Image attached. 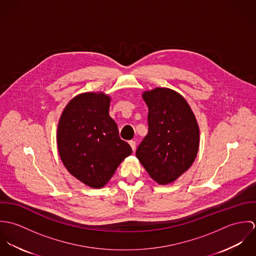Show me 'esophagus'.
Returning a JSON list of instances; mask_svg holds the SVG:
<instances>
[{
    "label": "esophagus",
    "mask_w": 256,
    "mask_h": 256,
    "mask_svg": "<svg viewBox=\"0 0 256 256\" xmlns=\"http://www.w3.org/2000/svg\"><path fill=\"white\" fill-rule=\"evenodd\" d=\"M129 144H130V146L132 148V150L135 152V150H136V142L131 140V141H129Z\"/></svg>",
    "instance_id": "1"
}]
</instances>
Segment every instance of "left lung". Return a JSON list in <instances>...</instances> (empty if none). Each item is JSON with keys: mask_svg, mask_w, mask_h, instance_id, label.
Segmentation results:
<instances>
[{"mask_svg": "<svg viewBox=\"0 0 256 256\" xmlns=\"http://www.w3.org/2000/svg\"><path fill=\"white\" fill-rule=\"evenodd\" d=\"M148 134L136 156L160 184L174 182L193 164L199 148V127L187 102L176 92L156 88L143 94Z\"/></svg>", "mask_w": 256, "mask_h": 256, "instance_id": "8db88e82", "label": "left lung"}]
</instances>
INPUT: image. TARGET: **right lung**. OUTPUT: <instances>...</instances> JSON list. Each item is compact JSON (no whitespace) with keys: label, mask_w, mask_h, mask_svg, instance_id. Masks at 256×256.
<instances>
[{"label":"right lung","mask_w":256,"mask_h":256,"mask_svg":"<svg viewBox=\"0 0 256 256\" xmlns=\"http://www.w3.org/2000/svg\"><path fill=\"white\" fill-rule=\"evenodd\" d=\"M110 98L104 94L86 92L68 104L57 132L61 160L68 172L90 187L102 188L121 162L132 154L121 140L110 116Z\"/></svg>","instance_id":"1"}]
</instances>
